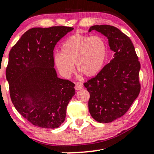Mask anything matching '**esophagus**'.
Returning a JSON list of instances; mask_svg holds the SVG:
<instances>
[{
  "instance_id": "1",
  "label": "esophagus",
  "mask_w": 154,
  "mask_h": 154,
  "mask_svg": "<svg viewBox=\"0 0 154 154\" xmlns=\"http://www.w3.org/2000/svg\"><path fill=\"white\" fill-rule=\"evenodd\" d=\"M75 88L76 91H79V90H82V89L83 86H82V85L80 84V83L77 82V83H76V84H75Z\"/></svg>"
}]
</instances>
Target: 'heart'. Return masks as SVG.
<instances>
[{
    "mask_svg": "<svg viewBox=\"0 0 154 154\" xmlns=\"http://www.w3.org/2000/svg\"><path fill=\"white\" fill-rule=\"evenodd\" d=\"M61 53L54 55L56 68L63 77H69L75 71L85 77H93L100 72L107 56L105 40L100 36L75 34L63 42Z\"/></svg>",
    "mask_w": 154,
    "mask_h": 154,
    "instance_id": "1",
    "label": "heart"
}]
</instances>
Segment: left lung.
<instances>
[{
  "label": "left lung",
  "instance_id": "left-lung-1",
  "mask_svg": "<svg viewBox=\"0 0 154 154\" xmlns=\"http://www.w3.org/2000/svg\"><path fill=\"white\" fill-rule=\"evenodd\" d=\"M95 30L109 40L114 58L95 77L84 83L90 93L88 109L92 117L100 123H109L122 116L140 91V63L131 40L118 28L94 25Z\"/></svg>",
  "mask_w": 154,
  "mask_h": 154
}]
</instances>
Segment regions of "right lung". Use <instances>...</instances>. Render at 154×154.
<instances>
[{"instance_id":"add662e5","label":"right lung","mask_w":154,"mask_h":154,"mask_svg":"<svg viewBox=\"0 0 154 154\" xmlns=\"http://www.w3.org/2000/svg\"><path fill=\"white\" fill-rule=\"evenodd\" d=\"M73 27H35L24 32L9 52L6 76L17 111L35 126L59 128L75 94V85L57 77L54 49Z\"/></svg>"}]
</instances>
